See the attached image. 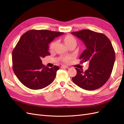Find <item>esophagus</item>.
<instances>
[{
    "mask_svg": "<svg viewBox=\"0 0 124 124\" xmlns=\"http://www.w3.org/2000/svg\"><path fill=\"white\" fill-rule=\"evenodd\" d=\"M61 68H68L69 67H67V66H66L62 65V66L61 67Z\"/></svg>",
    "mask_w": 124,
    "mask_h": 124,
    "instance_id": "34e87169",
    "label": "esophagus"
}]
</instances>
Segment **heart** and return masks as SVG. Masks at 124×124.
<instances>
[{"mask_svg": "<svg viewBox=\"0 0 124 124\" xmlns=\"http://www.w3.org/2000/svg\"><path fill=\"white\" fill-rule=\"evenodd\" d=\"M64 41L65 43L67 44V46H69V45L71 44H77V40L74 37L71 35H68L65 38H64ZM56 44V41H53L50 44V49L51 50H53L55 46V45ZM71 59V57L70 56H65V57H62L61 58L62 61L65 62H67L70 61V60Z\"/></svg>", "mask_w": 124, "mask_h": 124, "instance_id": "obj_1", "label": "heart"}]
</instances>
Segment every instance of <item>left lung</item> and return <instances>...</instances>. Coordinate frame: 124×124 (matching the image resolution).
Listing matches in <instances>:
<instances>
[{"label": "left lung", "instance_id": "obj_1", "mask_svg": "<svg viewBox=\"0 0 124 124\" xmlns=\"http://www.w3.org/2000/svg\"><path fill=\"white\" fill-rule=\"evenodd\" d=\"M83 41L86 47L80 57L81 63L89 62L87 70L76 68L74 83L87 91L98 89L110 78L115 62V51L110 40L102 33L88 29L71 32Z\"/></svg>", "mask_w": 124, "mask_h": 124}]
</instances>
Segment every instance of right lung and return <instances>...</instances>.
I'll return each mask as SVG.
<instances>
[{
    "label": "right lung",
    "mask_w": 124,
    "mask_h": 124,
    "mask_svg": "<svg viewBox=\"0 0 124 124\" xmlns=\"http://www.w3.org/2000/svg\"><path fill=\"white\" fill-rule=\"evenodd\" d=\"M63 32L48 30H30L22 36L12 52L13 70L26 87L40 89L54 80L57 66L45 67L41 58L50 55L48 44Z\"/></svg>",
    "instance_id": "obj_1"
}]
</instances>
